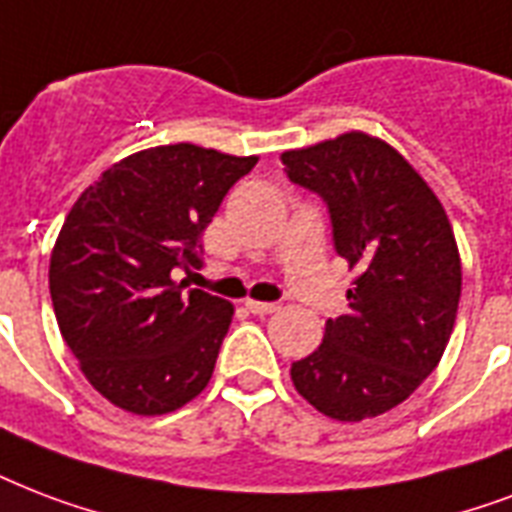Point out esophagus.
I'll list each match as a JSON object with an SVG mask.
<instances>
[{"label":"esophagus","mask_w":512,"mask_h":512,"mask_svg":"<svg viewBox=\"0 0 512 512\" xmlns=\"http://www.w3.org/2000/svg\"><path fill=\"white\" fill-rule=\"evenodd\" d=\"M247 308L257 317H265V314H273L279 311V303H263V300H247Z\"/></svg>","instance_id":"34e87169"}]
</instances>
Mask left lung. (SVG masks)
<instances>
[{
	"label": "left lung",
	"instance_id": "obj_1",
	"mask_svg": "<svg viewBox=\"0 0 512 512\" xmlns=\"http://www.w3.org/2000/svg\"><path fill=\"white\" fill-rule=\"evenodd\" d=\"M295 185L327 201L338 255L357 271L349 311L290 376L335 421L392 411L438 368L454 333L462 257L440 198L403 155L365 131L284 150Z\"/></svg>",
	"mask_w": 512,
	"mask_h": 512
}]
</instances>
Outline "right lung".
Listing matches in <instances>:
<instances>
[{
    "label": "right lung",
    "mask_w": 512,
    "mask_h": 512,
    "mask_svg": "<svg viewBox=\"0 0 512 512\" xmlns=\"http://www.w3.org/2000/svg\"><path fill=\"white\" fill-rule=\"evenodd\" d=\"M257 155L179 142L112 163L66 214L50 252L58 330L109 403L161 416L201 395L233 303L185 290L206 225Z\"/></svg>",
    "instance_id": "1"
}]
</instances>
